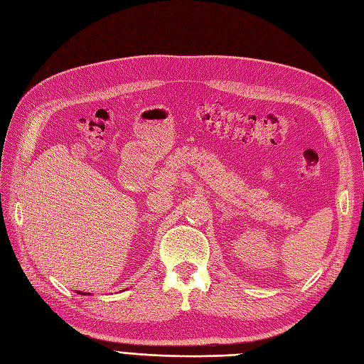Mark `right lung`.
Masks as SVG:
<instances>
[{
  "mask_svg": "<svg viewBox=\"0 0 364 364\" xmlns=\"http://www.w3.org/2000/svg\"><path fill=\"white\" fill-rule=\"evenodd\" d=\"M80 294H82V293H80ZM83 294H86V293H83Z\"/></svg>",
  "mask_w": 364,
  "mask_h": 364,
  "instance_id": "right-lung-1",
  "label": "right lung"
}]
</instances>
